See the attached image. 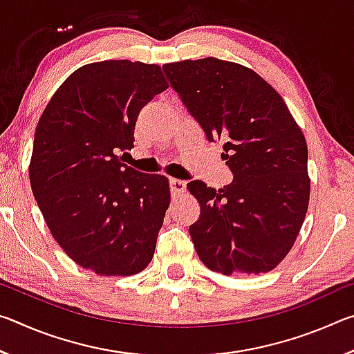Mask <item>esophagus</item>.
Returning <instances> with one entry per match:
<instances>
[{"instance_id": "1", "label": "esophagus", "mask_w": 354, "mask_h": 354, "mask_svg": "<svg viewBox=\"0 0 354 354\" xmlns=\"http://www.w3.org/2000/svg\"><path fill=\"white\" fill-rule=\"evenodd\" d=\"M170 190L173 196H178L185 192V183L181 181V179H175L170 178Z\"/></svg>"}]
</instances>
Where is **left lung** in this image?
<instances>
[{
	"mask_svg": "<svg viewBox=\"0 0 354 354\" xmlns=\"http://www.w3.org/2000/svg\"><path fill=\"white\" fill-rule=\"evenodd\" d=\"M162 68L207 140L223 142L221 156L234 175L218 190L187 184L201 211L189 227L196 254L209 270L227 277L273 270L308 212L301 128L270 84L241 64L205 57Z\"/></svg>",
	"mask_w": 354,
	"mask_h": 354,
	"instance_id": "obj_1",
	"label": "left lung"
}]
</instances>
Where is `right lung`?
<instances>
[{"mask_svg":"<svg viewBox=\"0 0 354 354\" xmlns=\"http://www.w3.org/2000/svg\"><path fill=\"white\" fill-rule=\"evenodd\" d=\"M167 87L156 64H87L62 82L35 128L34 198L70 259L101 277H129L153 259L169 179L134 170L117 153L134 147L139 112Z\"/></svg>","mask_w":354,"mask_h":354,"instance_id":"obj_1","label":"right lung"}]
</instances>
